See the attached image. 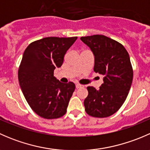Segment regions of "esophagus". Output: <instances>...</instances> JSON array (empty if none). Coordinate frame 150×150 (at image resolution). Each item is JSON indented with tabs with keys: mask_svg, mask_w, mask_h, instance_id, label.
Here are the masks:
<instances>
[{
	"mask_svg": "<svg viewBox=\"0 0 150 150\" xmlns=\"http://www.w3.org/2000/svg\"><path fill=\"white\" fill-rule=\"evenodd\" d=\"M75 87H76V88H82L83 86L79 83H76V85H75Z\"/></svg>",
	"mask_w": 150,
	"mask_h": 150,
	"instance_id": "esophagus-1",
	"label": "esophagus"
}]
</instances>
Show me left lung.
<instances>
[{
    "label": "left lung",
    "mask_w": 150,
    "mask_h": 150,
    "mask_svg": "<svg viewBox=\"0 0 150 150\" xmlns=\"http://www.w3.org/2000/svg\"><path fill=\"white\" fill-rule=\"evenodd\" d=\"M81 40L94 55L93 71L104 76L99 90L87 87L85 110L92 117H109L121 107L131 88L134 74L129 54L121 43L103 35L81 37Z\"/></svg>",
    "instance_id": "left-lung-1"
}]
</instances>
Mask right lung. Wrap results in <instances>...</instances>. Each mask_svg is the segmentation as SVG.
Segmentation results:
<instances>
[{
  "label": "right lung",
  "instance_id": "1",
  "mask_svg": "<svg viewBox=\"0 0 150 150\" xmlns=\"http://www.w3.org/2000/svg\"><path fill=\"white\" fill-rule=\"evenodd\" d=\"M77 38H44L30 43L24 52L18 71L19 85L32 110L43 118L65 115L75 85L61 83L54 71L62 65L67 51Z\"/></svg>",
  "mask_w": 150,
  "mask_h": 150
}]
</instances>
